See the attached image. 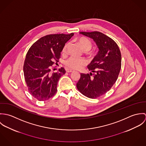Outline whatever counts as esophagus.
Wrapping results in <instances>:
<instances>
[{
    "mask_svg": "<svg viewBox=\"0 0 146 146\" xmlns=\"http://www.w3.org/2000/svg\"><path fill=\"white\" fill-rule=\"evenodd\" d=\"M66 72H72L74 71L72 70L69 69V68H67V69L66 70Z\"/></svg>",
    "mask_w": 146,
    "mask_h": 146,
    "instance_id": "1",
    "label": "esophagus"
}]
</instances>
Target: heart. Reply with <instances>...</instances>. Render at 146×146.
Wrapping results in <instances>:
<instances>
[{
    "mask_svg": "<svg viewBox=\"0 0 146 146\" xmlns=\"http://www.w3.org/2000/svg\"><path fill=\"white\" fill-rule=\"evenodd\" d=\"M78 42L85 52L89 51L92 46V43L90 40L85 38H82L79 39L78 40ZM68 46L69 42H67L64 45L63 49V52H65L66 51ZM85 63L86 61L84 58H79L76 57H71L65 62V64L67 67L73 69H79L84 64H85Z\"/></svg>",
    "mask_w": 146,
    "mask_h": 146,
    "instance_id": "obj_1",
    "label": "heart"
}]
</instances>
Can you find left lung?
<instances>
[{
    "label": "left lung",
    "mask_w": 146,
    "mask_h": 146,
    "mask_svg": "<svg viewBox=\"0 0 146 146\" xmlns=\"http://www.w3.org/2000/svg\"><path fill=\"white\" fill-rule=\"evenodd\" d=\"M80 34L92 39L99 51L88 65L91 72L80 74L76 87L84 96L96 98L109 91L117 80L121 66V52L117 44L102 33Z\"/></svg>",
    "instance_id": "1"
}]
</instances>
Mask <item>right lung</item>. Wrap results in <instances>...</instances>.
Listing matches in <instances>:
<instances>
[{
    "label": "right lung",
    "mask_w": 146,
    "mask_h": 146,
    "mask_svg": "<svg viewBox=\"0 0 146 146\" xmlns=\"http://www.w3.org/2000/svg\"><path fill=\"white\" fill-rule=\"evenodd\" d=\"M74 33L53 34L41 38L28 50L23 65L26 83L30 93L40 101H46L57 92L60 78L66 72L61 67L50 72L52 66L57 64L65 44Z\"/></svg>",
    "instance_id": "add662e5"
}]
</instances>
